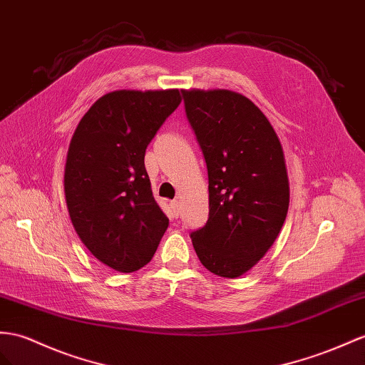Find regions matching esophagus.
<instances>
[{
    "mask_svg": "<svg viewBox=\"0 0 365 365\" xmlns=\"http://www.w3.org/2000/svg\"><path fill=\"white\" fill-rule=\"evenodd\" d=\"M170 208H171V214H173V217H179V214H180V205H179V200H173L171 203H170Z\"/></svg>",
    "mask_w": 365,
    "mask_h": 365,
    "instance_id": "1",
    "label": "esophagus"
}]
</instances>
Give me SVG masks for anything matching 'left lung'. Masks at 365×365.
<instances>
[{
    "instance_id": "1",
    "label": "left lung",
    "mask_w": 365,
    "mask_h": 365,
    "mask_svg": "<svg viewBox=\"0 0 365 365\" xmlns=\"http://www.w3.org/2000/svg\"><path fill=\"white\" fill-rule=\"evenodd\" d=\"M186 118L208 170L210 214L191 240L202 265L222 277L255 267L287 217L289 188L273 126L237 92L183 91Z\"/></svg>"
}]
</instances>
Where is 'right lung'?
I'll return each mask as SVG.
<instances>
[{
  "mask_svg": "<svg viewBox=\"0 0 365 365\" xmlns=\"http://www.w3.org/2000/svg\"><path fill=\"white\" fill-rule=\"evenodd\" d=\"M180 101L177 89L109 92L71 140L64 192L72 225L91 253L117 272L145 267L170 223L153 195L145 153Z\"/></svg>",
  "mask_w": 365,
  "mask_h": 365,
  "instance_id": "obj_1",
  "label": "right lung"
}]
</instances>
